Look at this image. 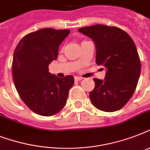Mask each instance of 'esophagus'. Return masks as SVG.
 I'll return each instance as SVG.
<instances>
[{"label": "esophagus", "instance_id": "esophagus-1", "mask_svg": "<svg viewBox=\"0 0 150 150\" xmlns=\"http://www.w3.org/2000/svg\"><path fill=\"white\" fill-rule=\"evenodd\" d=\"M82 77H79V76H75V81H80V80H82Z\"/></svg>", "mask_w": 150, "mask_h": 150}]
</instances>
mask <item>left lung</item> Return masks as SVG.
<instances>
[{"instance_id":"8db88e82","label":"left lung","mask_w":150,"mask_h":150,"mask_svg":"<svg viewBox=\"0 0 150 150\" xmlns=\"http://www.w3.org/2000/svg\"><path fill=\"white\" fill-rule=\"evenodd\" d=\"M79 32L93 40L97 65L106 68L105 79H93L95 87L89 93L94 107L106 112L121 109L132 96L141 71L135 44L126 32L115 26L95 25Z\"/></svg>"}]
</instances>
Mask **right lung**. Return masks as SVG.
I'll return each mask as SVG.
<instances>
[{
	"label": "right lung",
	"instance_id": "1",
	"mask_svg": "<svg viewBox=\"0 0 150 150\" xmlns=\"http://www.w3.org/2000/svg\"><path fill=\"white\" fill-rule=\"evenodd\" d=\"M68 29H42L27 34L18 43L12 61L13 81L18 95L29 109L42 116H52L65 106L72 75L58 78L48 65L57 58L58 47Z\"/></svg>",
	"mask_w": 150,
	"mask_h": 150
}]
</instances>
